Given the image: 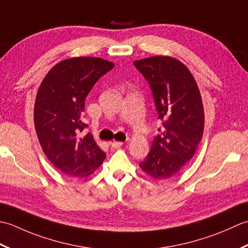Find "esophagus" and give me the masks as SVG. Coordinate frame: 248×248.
I'll use <instances>...</instances> for the list:
<instances>
[{"mask_svg": "<svg viewBox=\"0 0 248 248\" xmlns=\"http://www.w3.org/2000/svg\"><path fill=\"white\" fill-rule=\"evenodd\" d=\"M122 144H123V142H121V141H111L110 142L111 148H113V149H119L122 146Z\"/></svg>", "mask_w": 248, "mask_h": 248, "instance_id": "34e87169", "label": "esophagus"}]
</instances>
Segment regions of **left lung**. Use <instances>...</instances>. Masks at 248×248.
Listing matches in <instances>:
<instances>
[{
    "label": "left lung",
    "mask_w": 248,
    "mask_h": 248,
    "mask_svg": "<svg viewBox=\"0 0 248 248\" xmlns=\"http://www.w3.org/2000/svg\"><path fill=\"white\" fill-rule=\"evenodd\" d=\"M148 81L164 127L139 164L154 179H168L193 158L203 135L204 113L193 75L180 61L153 57L134 62Z\"/></svg>",
    "instance_id": "obj_1"
}]
</instances>
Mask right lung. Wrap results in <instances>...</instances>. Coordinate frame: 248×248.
<instances>
[{
	"mask_svg": "<svg viewBox=\"0 0 248 248\" xmlns=\"http://www.w3.org/2000/svg\"><path fill=\"white\" fill-rule=\"evenodd\" d=\"M114 64L99 58L64 60L49 70L35 100L34 123L48 159L69 176H88L102 165L106 154L82 122L84 102L93 85Z\"/></svg>",
	"mask_w": 248,
	"mask_h": 248,
	"instance_id": "right-lung-1",
	"label": "right lung"
}]
</instances>
